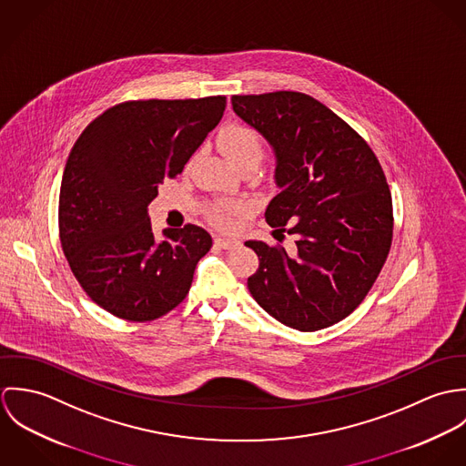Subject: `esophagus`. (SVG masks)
Returning <instances> with one entry per match:
<instances>
[{
    "instance_id": "34e87169",
    "label": "esophagus",
    "mask_w": 466,
    "mask_h": 466,
    "mask_svg": "<svg viewBox=\"0 0 466 466\" xmlns=\"http://www.w3.org/2000/svg\"><path fill=\"white\" fill-rule=\"evenodd\" d=\"M215 246L222 248V249H235L240 246V240L237 238H224V237H217L215 238Z\"/></svg>"
}]
</instances>
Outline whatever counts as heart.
<instances>
[{
  "instance_id": "b5f03b06",
  "label": "heart",
  "mask_w": 466,
  "mask_h": 466,
  "mask_svg": "<svg viewBox=\"0 0 466 466\" xmlns=\"http://www.w3.org/2000/svg\"><path fill=\"white\" fill-rule=\"evenodd\" d=\"M217 145L220 152L237 167L248 159H258L264 154V139L260 133L244 124H228L217 134ZM251 211L246 202H217L209 211V220L220 229H231L238 217H246Z\"/></svg>"
}]
</instances>
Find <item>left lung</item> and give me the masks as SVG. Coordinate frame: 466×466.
Instances as JSON below:
<instances>
[{
	"instance_id": "8db88e82",
	"label": "left lung",
	"mask_w": 466,
	"mask_h": 466,
	"mask_svg": "<svg viewBox=\"0 0 466 466\" xmlns=\"http://www.w3.org/2000/svg\"><path fill=\"white\" fill-rule=\"evenodd\" d=\"M233 111L276 154L279 194L267 224L285 251L246 242L260 260L248 287L285 327L316 332L350 316L380 274L393 240V200L384 170L362 136L319 100L298 91L233 95Z\"/></svg>"
}]
</instances>
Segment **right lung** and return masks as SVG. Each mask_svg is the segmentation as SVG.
Returning <instances> with one entry per match:
<instances>
[{
    "label": "right lung",
    "instance_id": "add662e5",
    "mask_svg": "<svg viewBox=\"0 0 466 466\" xmlns=\"http://www.w3.org/2000/svg\"><path fill=\"white\" fill-rule=\"evenodd\" d=\"M226 96L129 100L96 116L75 141L59 194V237L84 292L126 321H154L188 294L211 248L196 224L156 240L148 202L179 176L220 122Z\"/></svg>",
    "mask_w": 466,
    "mask_h": 466
}]
</instances>
